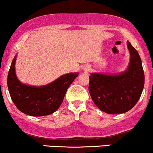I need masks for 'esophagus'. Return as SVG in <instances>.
<instances>
[{"label":"esophagus","instance_id":"obj_1","mask_svg":"<svg viewBox=\"0 0 153 153\" xmlns=\"http://www.w3.org/2000/svg\"><path fill=\"white\" fill-rule=\"evenodd\" d=\"M86 71H88V70H87V69H86Z\"/></svg>","mask_w":153,"mask_h":153}]
</instances>
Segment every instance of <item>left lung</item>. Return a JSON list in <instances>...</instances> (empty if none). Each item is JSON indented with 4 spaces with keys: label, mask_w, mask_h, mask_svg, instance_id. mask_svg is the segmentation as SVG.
Wrapping results in <instances>:
<instances>
[{
    "label": "left lung",
    "mask_w": 153,
    "mask_h": 153,
    "mask_svg": "<svg viewBox=\"0 0 153 153\" xmlns=\"http://www.w3.org/2000/svg\"><path fill=\"white\" fill-rule=\"evenodd\" d=\"M130 60L127 70L117 74L91 73L89 91L94 103L107 114L130 110L140 97L145 84L142 61L137 50L127 41Z\"/></svg>",
    "instance_id": "8db88e82"
}]
</instances>
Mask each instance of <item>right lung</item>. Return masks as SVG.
<instances>
[{
	"instance_id": "obj_1",
	"label": "right lung",
	"mask_w": 153,
	"mask_h": 153,
	"mask_svg": "<svg viewBox=\"0 0 153 153\" xmlns=\"http://www.w3.org/2000/svg\"><path fill=\"white\" fill-rule=\"evenodd\" d=\"M16 55L10 65L8 74V88L16 107L24 114L41 117L51 114L62 105L66 90L79 73L62 75L51 83L41 87L22 84L15 71Z\"/></svg>"
}]
</instances>
